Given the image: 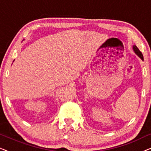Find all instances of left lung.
<instances>
[{"mask_svg":"<svg viewBox=\"0 0 151 151\" xmlns=\"http://www.w3.org/2000/svg\"><path fill=\"white\" fill-rule=\"evenodd\" d=\"M133 50H134V51H135V53L136 54H137L138 56H139L140 58H141L142 60H144V57H143V55H142V52L141 51H140L139 50V49L137 48V47L135 46V45H134L133 46Z\"/></svg>","mask_w":151,"mask_h":151,"instance_id":"1","label":"left lung"}]
</instances>
